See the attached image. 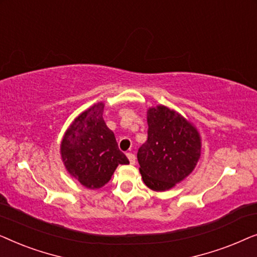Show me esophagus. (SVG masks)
Instances as JSON below:
<instances>
[{"label":"esophagus","instance_id":"34e87169","mask_svg":"<svg viewBox=\"0 0 257 257\" xmlns=\"http://www.w3.org/2000/svg\"><path fill=\"white\" fill-rule=\"evenodd\" d=\"M126 156H127V158H128V160H130V164L131 165H133L136 163V157H135V154L133 153H126Z\"/></svg>","mask_w":257,"mask_h":257}]
</instances>
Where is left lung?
Instances as JSON below:
<instances>
[{
  "mask_svg": "<svg viewBox=\"0 0 257 257\" xmlns=\"http://www.w3.org/2000/svg\"><path fill=\"white\" fill-rule=\"evenodd\" d=\"M147 140L138 150L139 171L147 187L168 191L192 173L201 138L191 121L164 105L147 110Z\"/></svg>",
  "mask_w": 257,
  "mask_h": 257,
  "instance_id": "8db88e82",
  "label": "left lung"
}]
</instances>
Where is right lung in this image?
<instances>
[{
	"label": "right lung",
	"mask_w": 257,
	"mask_h": 257,
	"mask_svg": "<svg viewBox=\"0 0 257 257\" xmlns=\"http://www.w3.org/2000/svg\"><path fill=\"white\" fill-rule=\"evenodd\" d=\"M104 103L82 112L66 130L61 156L66 171L84 187L97 189L106 185L118 165L128 159L118 149L113 132L103 119Z\"/></svg>",
	"instance_id": "1"
}]
</instances>
